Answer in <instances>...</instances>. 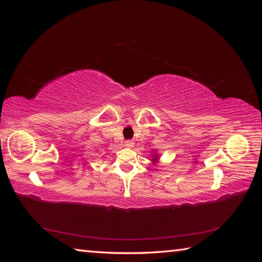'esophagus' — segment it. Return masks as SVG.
<instances>
[{
    "mask_svg": "<svg viewBox=\"0 0 262 262\" xmlns=\"http://www.w3.org/2000/svg\"><path fill=\"white\" fill-rule=\"evenodd\" d=\"M124 145H125L126 147L131 148V147H133V145H134V141H132V140H126V141L124 142Z\"/></svg>",
    "mask_w": 262,
    "mask_h": 262,
    "instance_id": "1",
    "label": "esophagus"
}]
</instances>
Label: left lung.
Instances as JSON below:
<instances>
[{
    "label": "left lung",
    "mask_w": 262,
    "mask_h": 262,
    "mask_svg": "<svg viewBox=\"0 0 262 262\" xmlns=\"http://www.w3.org/2000/svg\"><path fill=\"white\" fill-rule=\"evenodd\" d=\"M158 160H160V156L157 155V153H154V154H153V158H152V162H153L154 164H156V163L158 162Z\"/></svg>",
    "instance_id": "left-lung-1"
}]
</instances>
